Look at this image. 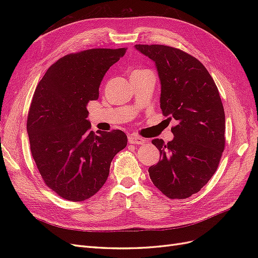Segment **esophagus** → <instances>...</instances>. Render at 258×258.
I'll return each instance as SVG.
<instances>
[{
	"mask_svg": "<svg viewBox=\"0 0 258 258\" xmlns=\"http://www.w3.org/2000/svg\"><path fill=\"white\" fill-rule=\"evenodd\" d=\"M128 141L131 144H145L146 143V140L141 138V137H138V136H134V135H130L128 137Z\"/></svg>",
	"mask_w": 258,
	"mask_h": 258,
	"instance_id": "obj_1",
	"label": "esophagus"
}]
</instances>
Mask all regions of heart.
<instances>
[{
    "label": "heart",
    "mask_w": 258,
    "mask_h": 258,
    "mask_svg": "<svg viewBox=\"0 0 258 258\" xmlns=\"http://www.w3.org/2000/svg\"><path fill=\"white\" fill-rule=\"evenodd\" d=\"M140 71H143V70H140Z\"/></svg>",
    "instance_id": "heart-1"
}]
</instances>
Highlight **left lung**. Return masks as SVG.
Here are the masks:
<instances>
[{"label":"left lung","instance_id":"left-lung-1","mask_svg":"<svg viewBox=\"0 0 258 258\" xmlns=\"http://www.w3.org/2000/svg\"><path fill=\"white\" fill-rule=\"evenodd\" d=\"M135 47L157 69L162 114L177 120L171 129L172 141H152L161 158L148 173L168 198H188L215 173L224 151L225 112L220 93L205 66L190 54L165 45Z\"/></svg>","mask_w":258,"mask_h":258}]
</instances>
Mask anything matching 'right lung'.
I'll return each instance as SVG.
<instances>
[{
    "mask_svg": "<svg viewBox=\"0 0 258 258\" xmlns=\"http://www.w3.org/2000/svg\"><path fill=\"white\" fill-rule=\"evenodd\" d=\"M126 48L67 54L47 70L31 102L27 131L45 184L70 201H84L106 182L115 155L127 145L121 130L90 131L89 101L98 100L107 70Z\"/></svg>",
    "mask_w": 258,
    "mask_h": 258,
    "instance_id": "right-lung-1",
    "label": "right lung"
}]
</instances>
